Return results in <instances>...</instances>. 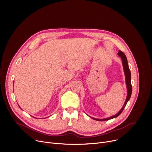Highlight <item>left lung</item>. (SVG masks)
<instances>
[{"instance_id": "left-lung-1", "label": "left lung", "mask_w": 152, "mask_h": 152, "mask_svg": "<svg viewBox=\"0 0 152 152\" xmlns=\"http://www.w3.org/2000/svg\"><path fill=\"white\" fill-rule=\"evenodd\" d=\"M118 56L121 58L122 61V65H123V68H124V73H125V76H126V86H127V98L126 99L125 103H124L123 107H122V108L121 109L120 111L116 113V115L108 117L107 118H104V119H96L94 118H92L91 116H90V118H91L92 119L96 120V121H107L109 119H111L115 118L118 117L119 115H121V113L122 112L123 110L125 108L126 105H127L128 101H129L131 95H132V84H131V73L129 69V64H128V62H127V57L126 56L125 54H124L123 52H122L121 51H119L118 53Z\"/></svg>"}]
</instances>
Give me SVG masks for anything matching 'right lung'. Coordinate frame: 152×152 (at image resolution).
<instances>
[{
    "label": "right lung",
    "mask_w": 152,
    "mask_h": 152,
    "mask_svg": "<svg viewBox=\"0 0 152 152\" xmlns=\"http://www.w3.org/2000/svg\"><path fill=\"white\" fill-rule=\"evenodd\" d=\"M13 84H14V83H13Z\"/></svg>",
    "instance_id": "obj_1"
}]
</instances>
